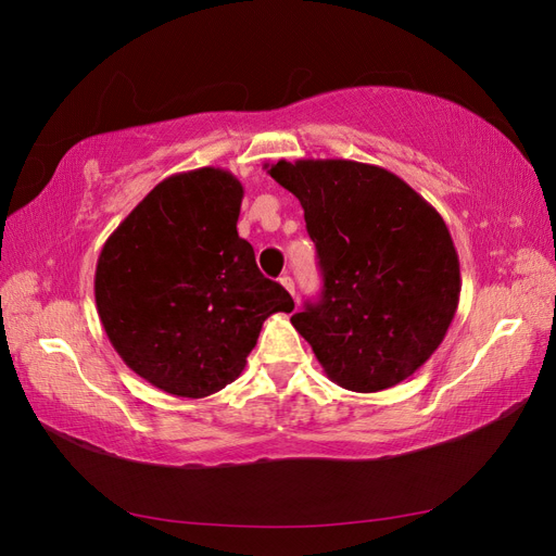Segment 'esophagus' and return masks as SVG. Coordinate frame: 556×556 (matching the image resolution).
<instances>
[{
  "instance_id": "obj_1",
  "label": "esophagus",
  "mask_w": 556,
  "mask_h": 556,
  "mask_svg": "<svg viewBox=\"0 0 556 556\" xmlns=\"http://www.w3.org/2000/svg\"><path fill=\"white\" fill-rule=\"evenodd\" d=\"M280 285H282V288L288 290V292L294 296V280H292L290 276H282V278H280Z\"/></svg>"
}]
</instances>
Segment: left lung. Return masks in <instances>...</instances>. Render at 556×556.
I'll return each instance as SVG.
<instances>
[{
  "label": "left lung",
  "instance_id": "8db88e82",
  "mask_svg": "<svg viewBox=\"0 0 556 556\" xmlns=\"http://www.w3.org/2000/svg\"><path fill=\"white\" fill-rule=\"evenodd\" d=\"M304 208L323 296L292 315L327 378L380 392L413 376L457 313L459 257L425 197L382 166L352 160L271 164Z\"/></svg>",
  "mask_w": 556,
  "mask_h": 556
}]
</instances>
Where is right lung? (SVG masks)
<instances>
[{
	"label": "right lung",
	"mask_w": 556,
	"mask_h": 556,
	"mask_svg": "<svg viewBox=\"0 0 556 556\" xmlns=\"http://www.w3.org/2000/svg\"><path fill=\"white\" fill-rule=\"evenodd\" d=\"M241 201L243 185L225 169L169 176L99 252L94 301L109 341L166 394L220 392L241 376L264 319L294 308L239 237Z\"/></svg>",
	"instance_id": "add662e5"
}]
</instances>
